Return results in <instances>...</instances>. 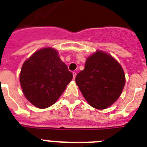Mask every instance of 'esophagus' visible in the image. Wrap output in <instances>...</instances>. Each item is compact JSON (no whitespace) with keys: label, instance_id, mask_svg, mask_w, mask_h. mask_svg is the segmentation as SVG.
Listing matches in <instances>:
<instances>
[{"label":"esophagus","instance_id":"1","mask_svg":"<svg viewBox=\"0 0 147 147\" xmlns=\"http://www.w3.org/2000/svg\"><path fill=\"white\" fill-rule=\"evenodd\" d=\"M76 73L75 72V71H74V72H73V76H74V79L76 78Z\"/></svg>","mask_w":147,"mask_h":147}]
</instances>
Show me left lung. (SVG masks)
Returning a JSON list of instances; mask_svg holds the SVG:
<instances>
[{"label":"left lung","instance_id":"obj_1","mask_svg":"<svg viewBox=\"0 0 147 147\" xmlns=\"http://www.w3.org/2000/svg\"><path fill=\"white\" fill-rule=\"evenodd\" d=\"M76 83L89 104L104 109L120 96L125 83L124 71L111 55L98 51L87 59Z\"/></svg>","mask_w":147,"mask_h":147}]
</instances>
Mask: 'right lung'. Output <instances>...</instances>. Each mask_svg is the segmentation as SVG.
I'll return each mask as SVG.
<instances>
[{
	"label": "right lung",
	"instance_id": "1",
	"mask_svg": "<svg viewBox=\"0 0 147 147\" xmlns=\"http://www.w3.org/2000/svg\"><path fill=\"white\" fill-rule=\"evenodd\" d=\"M72 79V73L52 48L35 52L23 63L20 76L25 96L39 109L57 101Z\"/></svg>",
	"mask_w": 147,
	"mask_h": 147
}]
</instances>
